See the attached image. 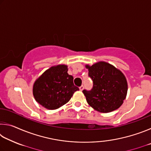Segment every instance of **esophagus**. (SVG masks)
Returning a JSON list of instances; mask_svg holds the SVG:
<instances>
[{"mask_svg":"<svg viewBox=\"0 0 151 151\" xmlns=\"http://www.w3.org/2000/svg\"><path fill=\"white\" fill-rule=\"evenodd\" d=\"M79 89H80V91H83V89H84V86H83V85H82V86H80V87H79Z\"/></svg>","mask_w":151,"mask_h":151,"instance_id":"esophagus-1","label":"esophagus"}]
</instances>
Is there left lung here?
<instances>
[{"instance_id": "obj_1", "label": "left lung", "mask_w": 151, "mask_h": 151, "mask_svg": "<svg viewBox=\"0 0 151 151\" xmlns=\"http://www.w3.org/2000/svg\"><path fill=\"white\" fill-rule=\"evenodd\" d=\"M86 68L93 82L91 91H83L89 105L104 113L119 109L126 98L128 90L123 73L106 62H99L92 66L87 65Z\"/></svg>"}]
</instances>
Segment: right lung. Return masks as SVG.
Segmentation results:
<instances>
[{"label": "right lung", "instance_id": "obj_1", "mask_svg": "<svg viewBox=\"0 0 151 151\" xmlns=\"http://www.w3.org/2000/svg\"><path fill=\"white\" fill-rule=\"evenodd\" d=\"M67 71L66 65L54 66L38 78L32 89L36 101L49 110L58 109L68 103L79 88L74 85L73 76Z\"/></svg>", "mask_w": 151, "mask_h": 151}]
</instances>
